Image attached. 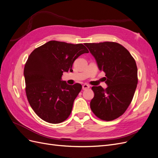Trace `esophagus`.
I'll return each instance as SVG.
<instances>
[{"label": "esophagus", "mask_w": 158, "mask_h": 158, "mask_svg": "<svg viewBox=\"0 0 158 158\" xmlns=\"http://www.w3.org/2000/svg\"><path fill=\"white\" fill-rule=\"evenodd\" d=\"M82 88L83 90H86V89H88L90 88V86L89 85H86V84H84L82 86Z\"/></svg>", "instance_id": "1"}]
</instances>
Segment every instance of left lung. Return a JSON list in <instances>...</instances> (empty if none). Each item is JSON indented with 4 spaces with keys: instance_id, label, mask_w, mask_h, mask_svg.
<instances>
[{
    "instance_id": "left-lung-1",
    "label": "left lung",
    "mask_w": 158,
    "mask_h": 158,
    "mask_svg": "<svg viewBox=\"0 0 158 158\" xmlns=\"http://www.w3.org/2000/svg\"><path fill=\"white\" fill-rule=\"evenodd\" d=\"M98 68L106 73V89L93 86L90 106L98 118L111 121L124 114L130 105L138 83L135 59L124 47L114 42L85 43Z\"/></svg>"
}]
</instances>
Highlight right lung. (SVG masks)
<instances>
[{
	"label": "right lung",
	"instance_id": "right-lung-1",
	"mask_svg": "<svg viewBox=\"0 0 158 158\" xmlns=\"http://www.w3.org/2000/svg\"><path fill=\"white\" fill-rule=\"evenodd\" d=\"M88 52L83 44L50 40L29 55L23 71L25 92L30 106L40 119L56 124L69 116L82 86L69 85L62 76L63 72H73L74 61Z\"/></svg>",
	"mask_w": 158,
	"mask_h": 158
}]
</instances>
